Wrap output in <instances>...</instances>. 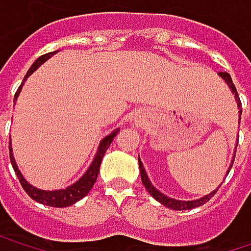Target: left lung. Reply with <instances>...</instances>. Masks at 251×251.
<instances>
[{"label": "left lung", "mask_w": 251, "mask_h": 251, "mask_svg": "<svg viewBox=\"0 0 251 251\" xmlns=\"http://www.w3.org/2000/svg\"><path fill=\"white\" fill-rule=\"evenodd\" d=\"M220 75L226 79V82L229 85V88L232 90V93H234V96H235V100H237V104H238V107H240V116H241V101H240L238 93H237V90H235V85L232 84L231 76H229L228 73H220ZM237 144H238V142H237ZM234 158H235V154H234ZM138 161H139V170H141V180H142V183H144L145 189L148 190V193H150L155 201H158L160 203H163L164 206H167V208H170V209H175V211H186V209L198 208V206H201V205L206 203V202H208V201H209V199L217 193V190L220 189V187H217L212 193H209V195H206V196H203V198H201V199H196V201H176V199H172V198H169V196L163 195L161 192H158V190L151 184V181H150L148 176H147V173H145V169H144V166H142L141 160H138ZM232 163H234V160L231 161V166H229V169H228V172H226V173H229V170H231V167H232Z\"/></svg>", "instance_id": "8db88e82"}]
</instances>
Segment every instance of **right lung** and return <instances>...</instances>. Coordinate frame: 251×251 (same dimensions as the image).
<instances>
[{
	"label": "right lung",
	"instance_id": "obj_1",
	"mask_svg": "<svg viewBox=\"0 0 251 251\" xmlns=\"http://www.w3.org/2000/svg\"><path fill=\"white\" fill-rule=\"evenodd\" d=\"M55 53H56V52H50V53H46V55H42L40 58H37V59L34 61V64L30 67V70L27 71L25 79L30 75L33 71H36L46 59H49V58H50L52 55H55ZM25 79H23V82H25ZM23 82H22V85H23ZM22 85H20L19 90L16 91L14 99H17V96L20 94ZM116 133H118V130L112 132L110 135H107V136L100 142L99 151H97V154H96V157H94L91 166H90L88 170L85 172V175L82 176L76 183L71 184V186L67 187V189H62V190H40V189H36V187L30 186V184L25 180V177L22 176L20 170L17 169V164H16L14 157H13V154H11V145H10V160H11V164H13V169H14L16 175H17L19 180H20V184L23 186L25 193H27L33 201H36V202H39V203H43V205H48V206L64 208V206H70V205L75 203L76 201L82 199V198L91 190V187L94 186V183H96V180H97L99 172H100V164H101V160H103V157H104V152H106L107 148L110 147V144H112V141L115 139Z\"/></svg>",
	"mask_w": 251,
	"mask_h": 251
}]
</instances>
